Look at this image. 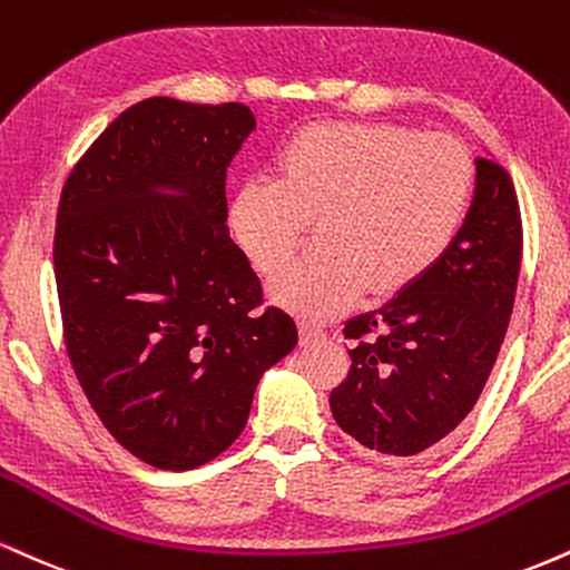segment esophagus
Wrapping results in <instances>:
<instances>
[{
    "label": "esophagus",
    "mask_w": 570,
    "mask_h": 570,
    "mask_svg": "<svg viewBox=\"0 0 570 570\" xmlns=\"http://www.w3.org/2000/svg\"><path fill=\"white\" fill-rule=\"evenodd\" d=\"M299 334H303V342H315L326 337V328L318 324H311V321H303V324H299Z\"/></svg>",
    "instance_id": "esophagus-1"
}]
</instances>
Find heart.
Wrapping results in <instances>:
<instances>
[{
  "mask_svg": "<svg viewBox=\"0 0 570 570\" xmlns=\"http://www.w3.org/2000/svg\"><path fill=\"white\" fill-rule=\"evenodd\" d=\"M278 177L252 175L228 204L233 242L263 276L279 271L322 217V249L295 261L271 297L305 318H326L368 289L416 284L456 242L472 196L468 150L445 135L390 121H321L278 150Z\"/></svg>",
  "mask_w": 570,
  "mask_h": 570,
  "instance_id": "heart-1",
  "label": "heart"
}]
</instances>
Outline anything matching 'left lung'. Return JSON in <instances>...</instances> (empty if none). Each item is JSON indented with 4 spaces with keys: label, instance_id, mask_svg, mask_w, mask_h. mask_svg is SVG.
Segmentation results:
<instances>
[{
    "label": "left lung",
    "instance_id": "left-lung-1",
    "mask_svg": "<svg viewBox=\"0 0 570 570\" xmlns=\"http://www.w3.org/2000/svg\"><path fill=\"white\" fill-rule=\"evenodd\" d=\"M523 225L510 175L475 159V196L428 276L345 324L351 372L332 390L347 435L390 456L443 441L481 397L515 303Z\"/></svg>",
    "mask_w": 570,
    "mask_h": 570
}]
</instances>
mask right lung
<instances>
[{
	"label": "right lung",
	"mask_w": 570,
	"mask_h": 570,
	"mask_svg": "<svg viewBox=\"0 0 570 570\" xmlns=\"http://www.w3.org/2000/svg\"><path fill=\"white\" fill-rule=\"evenodd\" d=\"M242 102H135L71 169L55 225L66 351L129 454L207 464L242 435L257 382L297 345L228 236L225 175L255 132Z\"/></svg>",
	"instance_id": "1"
}]
</instances>
